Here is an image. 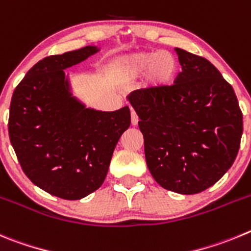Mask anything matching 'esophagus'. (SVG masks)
<instances>
[{
    "label": "esophagus",
    "instance_id": "obj_1",
    "mask_svg": "<svg viewBox=\"0 0 251 251\" xmlns=\"http://www.w3.org/2000/svg\"><path fill=\"white\" fill-rule=\"evenodd\" d=\"M137 123H139V117H137L136 112H135L134 110H131V124L134 126H136Z\"/></svg>",
    "mask_w": 251,
    "mask_h": 251
}]
</instances>
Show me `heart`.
<instances>
[{"label":"heart","instance_id":"heart-1","mask_svg":"<svg viewBox=\"0 0 251 251\" xmlns=\"http://www.w3.org/2000/svg\"><path fill=\"white\" fill-rule=\"evenodd\" d=\"M115 71L123 81L144 77L149 89L160 90L173 82L179 71V61L164 51H141L119 58Z\"/></svg>","mask_w":251,"mask_h":251}]
</instances>
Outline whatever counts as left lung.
I'll use <instances>...</instances> for the list:
<instances>
[{
  "label": "left lung",
  "instance_id": "8db88e82",
  "mask_svg": "<svg viewBox=\"0 0 251 251\" xmlns=\"http://www.w3.org/2000/svg\"><path fill=\"white\" fill-rule=\"evenodd\" d=\"M182 71L173 85L131 92L146 164L166 190L191 195L206 190L235 161L243 112L232 86L201 56L176 49Z\"/></svg>",
  "mask_w": 251,
  "mask_h": 251
}]
</instances>
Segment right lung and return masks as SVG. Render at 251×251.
Masks as SVG:
<instances>
[{
	"instance_id": "1",
	"label": "right lung",
	"mask_w": 251,
	"mask_h": 251,
	"mask_svg": "<svg viewBox=\"0 0 251 251\" xmlns=\"http://www.w3.org/2000/svg\"><path fill=\"white\" fill-rule=\"evenodd\" d=\"M96 51L86 46L38 61L11 99L8 135L22 170L65 200L85 198L102 185L115 146L131 124L127 106L96 111L69 92L64 70Z\"/></svg>"
}]
</instances>
